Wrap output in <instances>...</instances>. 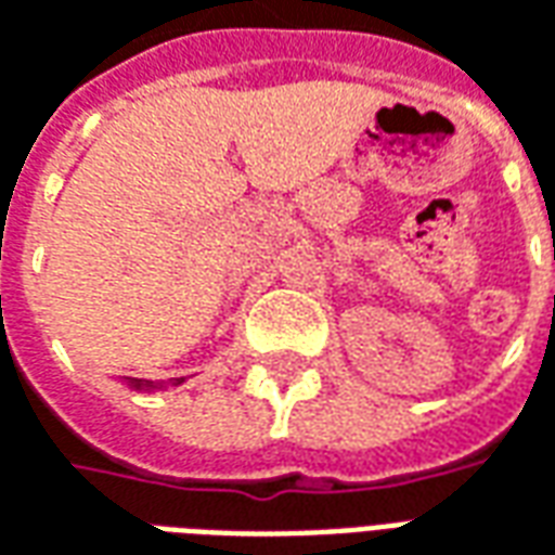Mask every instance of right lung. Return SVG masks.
<instances>
[{
	"instance_id": "add662e5",
	"label": "right lung",
	"mask_w": 555,
	"mask_h": 555,
	"mask_svg": "<svg viewBox=\"0 0 555 555\" xmlns=\"http://www.w3.org/2000/svg\"><path fill=\"white\" fill-rule=\"evenodd\" d=\"M130 384L137 386V389H142V386H151V389H154V384H142V380H130ZM178 384H181V380H178Z\"/></svg>"
}]
</instances>
